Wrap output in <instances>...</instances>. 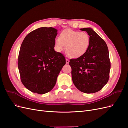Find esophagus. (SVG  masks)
Wrapping results in <instances>:
<instances>
[{
    "label": "esophagus",
    "mask_w": 128,
    "mask_h": 128,
    "mask_svg": "<svg viewBox=\"0 0 128 128\" xmlns=\"http://www.w3.org/2000/svg\"><path fill=\"white\" fill-rule=\"evenodd\" d=\"M66 64H68L69 62V60L67 59H66Z\"/></svg>",
    "instance_id": "esophagus-1"
}]
</instances>
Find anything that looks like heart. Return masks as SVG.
Returning a JSON list of instances; mask_svg holds the SVG:
<instances>
[{
    "instance_id": "obj_1",
    "label": "heart",
    "mask_w": 128,
    "mask_h": 128,
    "mask_svg": "<svg viewBox=\"0 0 128 128\" xmlns=\"http://www.w3.org/2000/svg\"><path fill=\"white\" fill-rule=\"evenodd\" d=\"M90 44V37L86 32H80L67 29L62 32L59 38L55 40V48L58 52L62 51L66 46L67 54L77 59L86 53Z\"/></svg>"
}]
</instances>
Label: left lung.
Listing matches in <instances>:
<instances>
[{"instance_id": "obj_1", "label": "left lung", "mask_w": 128, "mask_h": 128, "mask_svg": "<svg viewBox=\"0 0 128 128\" xmlns=\"http://www.w3.org/2000/svg\"><path fill=\"white\" fill-rule=\"evenodd\" d=\"M86 31L90 37V44L84 56L70 59L73 83L86 94L100 91L108 82L110 62L107 44L91 28L80 29Z\"/></svg>"}]
</instances>
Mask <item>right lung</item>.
<instances>
[{"label": "right lung", "instance_id": "add662e5", "mask_svg": "<svg viewBox=\"0 0 128 128\" xmlns=\"http://www.w3.org/2000/svg\"><path fill=\"white\" fill-rule=\"evenodd\" d=\"M57 32L52 27L38 28L27 34L21 45L18 61L21 80L34 93L51 91L66 64L62 54L54 50Z\"/></svg>", "mask_w": 128, "mask_h": 128}]
</instances>
